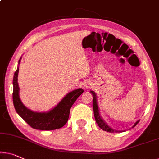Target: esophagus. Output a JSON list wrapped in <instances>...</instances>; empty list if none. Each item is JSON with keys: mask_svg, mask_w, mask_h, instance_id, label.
<instances>
[{"mask_svg": "<svg viewBox=\"0 0 159 159\" xmlns=\"http://www.w3.org/2000/svg\"><path fill=\"white\" fill-rule=\"evenodd\" d=\"M91 87V84L89 82H84V84H83V87L86 88V89H89Z\"/></svg>", "mask_w": 159, "mask_h": 159, "instance_id": "34e87169", "label": "esophagus"}]
</instances>
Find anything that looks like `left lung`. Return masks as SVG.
I'll return each instance as SVG.
<instances>
[{
    "instance_id": "left-lung-1",
    "label": "left lung",
    "mask_w": 159,
    "mask_h": 159,
    "mask_svg": "<svg viewBox=\"0 0 159 159\" xmlns=\"http://www.w3.org/2000/svg\"><path fill=\"white\" fill-rule=\"evenodd\" d=\"M90 93L92 94V97H93V99H92V106H93V110H94V118H95V121H96L97 124H98L99 127L100 129H102V130L106 131L107 132H110V133H114V132H124L126 131V130H121V131H117V130H114L113 129H111V127L107 125V124L105 123V121L102 119V118L100 116L99 114V107H98V104H97V95L96 93L94 91H90ZM139 119L138 121H136L133 126L131 128H134L136 124L139 123Z\"/></svg>"
}]
</instances>
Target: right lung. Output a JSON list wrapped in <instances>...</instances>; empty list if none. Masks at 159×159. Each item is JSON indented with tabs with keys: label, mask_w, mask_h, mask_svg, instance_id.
<instances>
[{
	"label": "right lung",
	"mask_w": 159,
	"mask_h": 159,
	"mask_svg": "<svg viewBox=\"0 0 159 159\" xmlns=\"http://www.w3.org/2000/svg\"><path fill=\"white\" fill-rule=\"evenodd\" d=\"M22 56L18 60V67L15 72L13 80V101L15 109L24 121L32 128L38 130H55L62 127L69 119L70 108L81 95L84 90L78 88L67 93L55 107L48 111H35L26 107L20 98V88L18 83L19 65Z\"/></svg>",
	"instance_id": "obj_1"
}]
</instances>
